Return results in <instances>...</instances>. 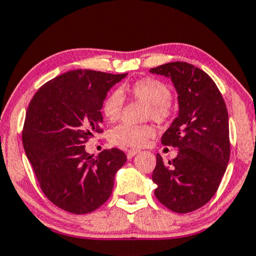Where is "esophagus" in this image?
Listing matches in <instances>:
<instances>
[{"mask_svg": "<svg viewBox=\"0 0 256 256\" xmlns=\"http://www.w3.org/2000/svg\"><path fill=\"white\" fill-rule=\"evenodd\" d=\"M139 150H137V148H131V150H128V160H131L132 157L134 156V154H139Z\"/></svg>", "mask_w": 256, "mask_h": 256, "instance_id": "obj_1", "label": "esophagus"}]
</instances>
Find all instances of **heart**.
Here are the masks:
<instances>
[{"label": "heart", "instance_id": "1", "mask_svg": "<svg viewBox=\"0 0 256 256\" xmlns=\"http://www.w3.org/2000/svg\"><path fill=\"white\" fill-rule=\"evenodd\" d=\"M128 93L132 98L140 100L146 104L144 117L151 118L157 122H163L169 119L171 114L170 99L171 90L168 85L154 78L140 79L130 86L122 90ZM122 96L119 92H112L106 96L102 102V113L110 122L118 120L122 114ZM154 136V128L151 125L140 124H120L113 128L108 134L112 144L122 148H142L148 139Z\"/></svg>", "mask_w": 256, "mask_h": 256}]
</instances>
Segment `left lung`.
Returning a JSON list of instances; mask_svg holds the SVG:
<instances>
[{
    "label": "left lung",
    "mask_w": 256,
    "mask_h": 256,
    "mask_svg": "<svg viewBox=\"0 0 256 256\" xmlns=\"http://www.w3.org/2000/svg\"><path fill=\"white\" fill-rule=\"evenodd\" d=\"M151 73L170 78L178 94V117L162 136V144L178 148L172 160L157 154L154 195L174 212H194L218 192L230 156L229 119L216 84L188 62H169Z\"/></svg>",
    "instance_id": "obj_1"
}]
</instances>
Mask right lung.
Masks as SVG:
<instances>
[{"label":"right lung","instance_id":"1","mask_svg":"<svg viewBox=\"0 0 256 256\" xmlns=\"http://www.w3.org/2000/svg\"><path fill=\"white\" fill-rule=\"evenodd\" d=\"M128 76L90 70L64 73L42 85L29 102L22 143L47 198L73 214H87L111 196L125 154L110 148L93 158L85 144L102 132L100 110L111 87Z\"/></svg>","mask_w":256,"mask_h":256}]
</instances>
